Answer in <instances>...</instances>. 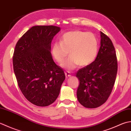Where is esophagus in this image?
I'll list each match as a JSON object with an SVG mask.
<instances>
[{"instance_id":"34e87169","label":"esophagus","mask_w":131,"mask_h":131,"mask_svg":"<svg viewBox=\"0 0 131 131\" xmlns=\"http://www.w3.org/2000/svg\"><path fill=\"white\" fill-rule=\"evenodd\" d=\"M65 75H66V78H68V77H69L71 76L70 73H69V72H65Z\"/></svg>"}]
</instances>
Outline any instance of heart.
Listing matches in <instances>:
<instances>
[{"label": "heart", "instance_id": "b5f03b06", "mask_svg": "<svg viewBox=\"0 0 131 131\" xmlns=\"http://www.w3.org/2000/svg\"><path fill=\"white\" fill-rule=\"evenodd\" d=\"M99 43L94 34L81 30L66 32L61 37L60 42L52 45L51 54L54 59L61 64L68 55L71 56L62 66L68 70L77 66L85 67L94 62L97 57Z\"/></svg>", "mask_w": 131, "mask_h": 131}]
</instances>
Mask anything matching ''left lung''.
Instances as JSON below:
<instances>
[{
	"label": "left lung",
	"mask_w": 131,
	"mask_h": 131,
	"mask_svg": "<svg viewBox=\"0 0 131 131\" xmlns=\"http://www.w3.org/2000/svg\"><path fill=\"white\" fill-rule=\"evenodd\" d=\"M101 38V46L94 62L80 69L76 74L80 81L77 99L86 108H96L105 103L116 80L118 62L115 50L111 40L102 31Z\"/></svg>",
	"instance_id": "8db88e82"
}]
</instances>
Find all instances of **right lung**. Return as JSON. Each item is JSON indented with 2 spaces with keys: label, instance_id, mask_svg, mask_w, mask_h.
Listing matches in <instances>:
<instances>
[{
  "label": "right lung",
  "instance_id": "add662e5",
  "mask_svg": "<svg viewBox=\"0 0 131 131\" xmlns=\"http://www.w3.org/2000/svg\"><path fill=\"white\" fill-rule=\"evenodd\" d=\"M58 26H34L21 37L13 56V70L18 87L29 102L47 106L57 100L66 79L51 54V43Z\"/></svg>",
  "mask_w": 131,
  "mask_h": 131
}]
</instances>
